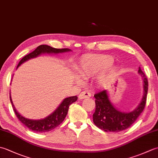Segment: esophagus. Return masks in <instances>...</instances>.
<instances>
[{
	"mask_svg": "<svg viewBox=\"0 0 158 158\" xmlns=\"http://www.w3.org/2000/svg\"><path fill=\"white\" fill-rule=\"evenodd\" d=\"M91 96H92V94L90 92H89L88 91H83V92L80 93V94L79 96V98L83 99V98H90Z\"/></svg>",
	"mask_w": 158,
	"mask_h": 158,
	"instance_id": "esophagus-1",
	"label": "esophagus"
}]
</instances>
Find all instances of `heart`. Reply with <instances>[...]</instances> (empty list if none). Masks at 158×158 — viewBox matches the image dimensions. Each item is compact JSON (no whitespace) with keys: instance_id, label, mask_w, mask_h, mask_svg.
Here are the masks:
<instances>
[{"instance_id":"1","label":"heart","mask_w":158,"mask_h":158,"mask_svg":"<svg viewBox=\"0 0 158 158\" xmlns=\"http://www.w3.org/2000/svg\"><path fill=\"white\" fill-rule=\"evenodd\" d=\"M113 60L111 57L106 55H90L83 57L79 64L76 66L78 75L83 79H88L95 76L103 70L97 77V83L99 85L105 86L109 84L115 79L117 75V68L111 65ZM77 83H81V80L75 77Z\"/></svg>"}]
</instances>
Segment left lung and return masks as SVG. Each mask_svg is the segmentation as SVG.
<instances>
[{
  "label": "left lung",
  "mask_w": 158,
  "mask_h": 158,
  "mask_svg": "<svg viewBox=\"0 0 158 158\" xmlns=\"http://www.w3.org/2000/svg\"><path fill=\"white\" fill-rule=\"evenodd\" d=\"M139 73L143 80V96L139 106L132 111L124 113L115 109L110 101L106 89L94 96L96 98V109L93 114V122L100 129L105 132H121L132 126L143 111L147 101L148 81L140 67Z\"/></svg>",
  "instance_id": "left-lung-1"
}]
</instances>
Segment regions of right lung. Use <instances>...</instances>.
<instances>
[{"instance_id":"add662e5","label":"right lung","mask_w":158,"mask_h":158,"mask_svg":"<svg viewBox=\"0 0 158 158\" xmlns=\"http://www.w3.org/2000/svg\"><path fill=\"white\" fill-rule=\"evenodd\" d=\"M71 51V50L67 48L64 49H56L53 48L47 45H39L36 48V49L33 51L32 52L30 53L29 54L25 56L23 58L20 60L17 69L27 60L36 58L39 56H40L42 53H64V52H68ZM77 100V96H70L69 98H66L64 99L62 103L60 104L59 106L56 109L55 111H53L51 115H49L44 119H39V120H34V119H27L26 117H23L22 115L17 111L15 109V106L13 105L11 97L10 96V100H11V103L13 106V111L15 113V115L18 117V119L21 122L23 125L26 126L30 130H31L36 132H45L51 131L58 127L60 123H61L68 113V110L69 106L71 105L72 103L75 102Z\"/></svg>"}]
</instances>
